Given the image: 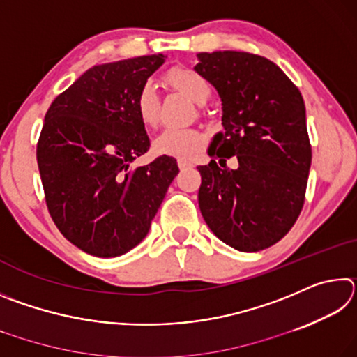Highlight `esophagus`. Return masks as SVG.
<instances>
[{"label":"esophagus","mask_w":357,"mask_h":357,"mask_svg":"<svg viewBox=\"0 0 357 357\" xmlns=\"http://www.w3.org/2000/svg\"><path fill=\"white\" fill-rule=\"evenodd\" d=\"M178 167L179 170H187V168H192L193 164L190 160H185V159H178Z\"/></svg>","instance_id":"1"}]
</instances>
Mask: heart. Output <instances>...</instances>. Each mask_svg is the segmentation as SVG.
<instances>
[{
	"mask_svg": "<svg viewBox=\"0 0 357 357\" xmlns=\"http://www.w3.org/2000/svg\"><path fill=\"white\" fill-rule=\"evenodd\" d=\"M164 82L174 91L184 94L197 104H204L209 99L211 89L209 82L198 72L176 66L165 72ZM135 110L144 126L154 128L160 118V98L157 94L154 84L144 83L138 89L135 98ZM204 144V138L200 132L193 129H165L154 138L153 148L157 154L170 157H190Z\"/></svg>",
	"mask_w": 357,
	"mask_h": 357,
	"instance_id": "heart-1",
	"label": "heart"
}]
</instances>
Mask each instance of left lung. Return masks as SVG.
<instances>
[{"instance_id": "8db88e82", "label": "left lung", "mask_w": 357, "mask_h": 357, "mask_svg": "<svg viewBox=\"0 0 357 357\" xmlns=\"http://www.w3.org/2000/svg\"><path fill=\"white\" fill-rule=\"evenodd\" d=\"M198 59L195 70L222 99L225 129L211 143L213 160L197 167L202 215L233 249H268L291 229L305 202L312 144L304 99L264 56L225 50L200 53ZM233 155L236 171L226 167Z\"/></svg>"}]
</instances>
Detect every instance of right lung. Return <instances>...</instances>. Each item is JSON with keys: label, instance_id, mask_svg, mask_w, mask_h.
<instances>
[{"label": "right lung", "instance_id": "obj_1", "mask_svg": "<svg viewBox=\"0 0 357 357\" xmlns=\"http://www.w3.org/2000/svg\"><path fill=\"white\" fill-rule=\"evenodd\" d=\"M164 61L148 55L94 66L45 113L36 155L48 213L89 255L119 257L140 244L179 173L170 155L130 167L151 144L137 93Z\"/></svg>", "mask_w": 357, "mask_h": 357}]
</instances>
